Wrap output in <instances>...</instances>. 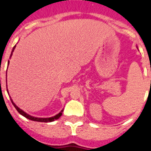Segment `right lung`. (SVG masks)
Segmentation results:
<instances>
[{
    "instance_id": "add662e5",
    "label": "right lung",
    "mask_w": 151,
    "mask_h": 151,
    "mask_svg": "<svg viewBox=\"0 0 151 151\" xmlns=\"http://www.w3.org/2000/svg\"><path fill=\"white\" fill-rule=\"evenodd\" d=\"M15 48H16V46H14L13 48V50H12V52L11 54H10V57L9 58H11L12 55H13V51H14ZM8 65H9V62H8ZM6 90H7V92H8V94H9V92H8V89H7V87H6ZM10 100H11L12 103H13V106L15 107V108H16V110H17V111H18L19 113L20 114L22 115V116H24L25 117H26L27 119H31V120H33V121H37V122H43V123H49V122H52L54 121L55 119H59V117H60L61 116H62V111H63V110H62L61 112H59L58 114H56L55 116H52V117H49V118H39V117H35V116H31V115L28 114H26V113L25 112V111H23L22 110L20 109L19 108H18L17 106L16 105V104H15L14 102L13 101V100H12L11 99H10Z\"/></svg>"
}]
</instances>
